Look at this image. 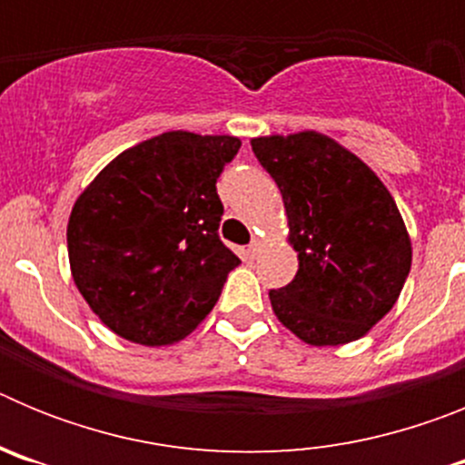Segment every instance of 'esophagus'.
<instances>
[{"label":"esophagus","instance_id":"1","mask_svg":"<svg viewBox=\"0 0 465 465\" xmlns=\"http://www.w3.org/2000/svg\"><path fill=\"white\" fill-rule=\"evenodd\" d=\"M261 252H262V242L261 240H253L252 244H249V256L258 258V256H261Z\"/></svg>","mask_w":465,"mask_h":465}]
</instances>
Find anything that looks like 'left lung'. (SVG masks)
<instances>
[{
  "label": "left lung",
  "mask_w": 465,
  "mask_h": 465,
  "mask_svg": "<svg viewBox=\"0 0 465 465\" xmlns=\"http://www.w3.org/2000/svg\"><path fill=\"white\" fill-rule=\"evenodd\" d=\"M283 197L298 272L270 291L279 322L312 347L371 332L396 305L412 242L380 176L342 143L314 130L252 139Z\"/></svg>",
  "instance_id": "obj_1"
}]
</instances>
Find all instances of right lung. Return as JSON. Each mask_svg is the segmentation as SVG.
<instances>
[{"label": "right lung", "mask_w": 465, "mask_h": 465, "mask_svg": "<svg viewBox=\"0 0 465 465\" xmlns=\"http://www.w3.org/2000/svg\"><path fill=\"white\" fill-rule=\"evenodd\" d=\"M242 142L163 133L123 151L76 197L67 223L76 289L106 328L143 347L179 342L240 258L219 237L216 179Z\"/></svg>", "instance_id": "obj_1"}]
</instances>
